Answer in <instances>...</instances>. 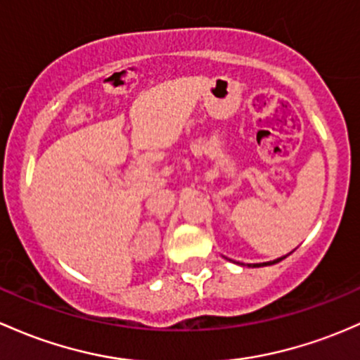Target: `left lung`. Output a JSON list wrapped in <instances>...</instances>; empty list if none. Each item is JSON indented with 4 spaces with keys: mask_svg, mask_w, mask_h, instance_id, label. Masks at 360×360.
<instances>
[{
    "mask_svg": "<svg viewBox=\"0 0 360 360\" xmlns=\"http://www.w3.org/2000/svg\"><path fill=\"white\" fill-rule=\"evenodd\" d=\"M285 257H286V255H285ZM285 257H281V259H278V260H272V262H262V264H253V266H269V264L279 262V260H283V259H285Z\"/></svg>",
    "mask_w": 360,
    "mask_h": 360,
    "instance_id": "8db88e82",
    "label": "left lung"
}]
</instances>
